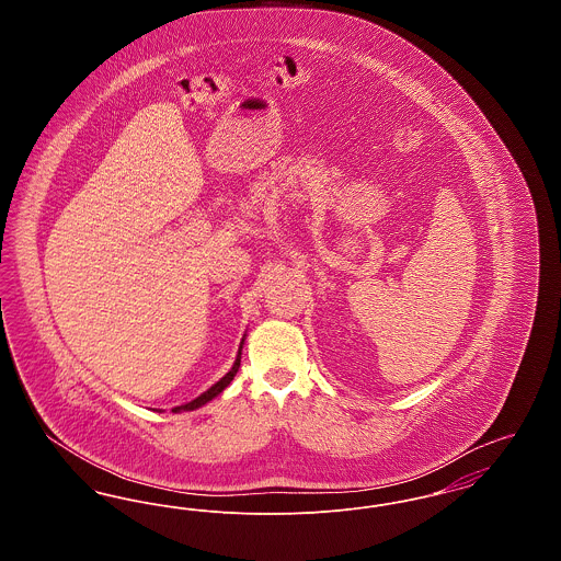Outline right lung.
Masks as SVG:
<instances>
[{"label": "right lung", "mask_w": 561, "mask_h": 561, "mask_svg": "<svg viewBox=\"0 0 561 561\" xmlns=\"http://www.w3.org/2000/svg\"><path fill=\"white\" fill-rule=\"evenodd\" d=\"M241 348H243V339H241L240 348H238V357H236V362H233V366H231V370L225 374L218 382H214L213 387L208 389V391H204L202 396H197L195 400L187 401V403H183V405H176V408H172V412H191V410H197V408H202V405H206L208 401H213L214 398H218L229 385H231V380H233V376L238 374L240 370V362H241Z\"/></svg>", "instance_id": "obj_1"}]
</instances>
